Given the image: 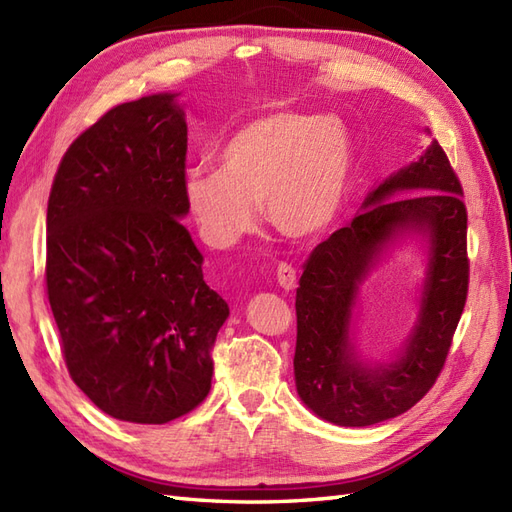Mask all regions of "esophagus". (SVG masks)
Returning a JSON list of instances; mask_svg holds the SVG:
<instances>
[{
	"mask_svg": "<svg viewBox=\"0 0 512 512\" xmlns=\"http://www.w3.org/2000/svg\"><path fill=\"white\" fill-rule=\"evenodd\" d=\"M296 279H298L296 268L292 264H285V261H281V264L277 266V283L283 287V290L290 292L296 287Z\"/></svg>",
	"mask_w": 512,
	"mask_h": 512,
	"instance_id": "1",
	"label": "esophagus"
}]
</instances>
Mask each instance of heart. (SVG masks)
<instances>
[{
  "instance_id": "obj_1",
  "label": "heart",
  "mask_w": 512,
  "mask_h": 512,
  "mask_svg": "<svg viewBox=\"0 0 512 512\" xmlns=\"http://www.w3.org/2000/svg\"><path fill=\"white\" fill-rule=\"evenodd\" d=\"M355 147L335 116L274 110L244 123L220 151V168H192L183 196L209 246L227 248L255 227L259 201L287 238H313L348 192Z\"/></svg>"
}]
</instances>
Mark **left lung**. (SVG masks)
Masks as SVG:
<instances>
[{"label":"left lung","instance_id":"obj_1","mask_svg":"<svg viewBox=\"0 0 512 512\" xmlns=\"http://www.w3.org/2000/svg\"><path fill=\"white\" fill-rule=\"evenodd\" d=\"M402 230L424 232L429 238L423 311L403 357L370 371L356 361L349 346L351 305L382 246ZM467 287L463 186L448 155L432 142L417 162L372 190L363 212L313 248L307 259L296 290L298 396L313 413L337 426H372L409 411L443 370Z\"/></svg>","mask_w":512,"mask_h":512}]
</instances>
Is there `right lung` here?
<instances>
[{
  "instance_id": "1",
  "label": "right lung",
  "mask_w": 512,
  "mask_h": 512,
  "mask_svg": "<svg viewBox=\"0 0 512 512\" xmlns=\"http://www.w3.org/2000/svg\"><path fill=\"white\" fill-rule=\"evenodd\" d=\"M188 125L175 95L121 103L62 155L45 281L69 376L103 413L168 424L214 374L229 305L203 281L188 214Z\"/></svg>"
}]
</instances>
